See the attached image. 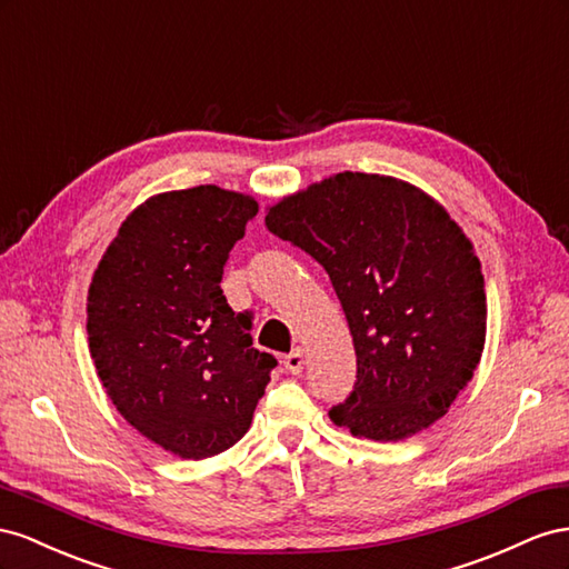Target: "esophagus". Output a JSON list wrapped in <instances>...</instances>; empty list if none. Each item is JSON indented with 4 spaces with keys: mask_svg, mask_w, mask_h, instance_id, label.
Returning a JSON list of instances; mask_svg holds the SVG:
<instances>
[{
    "mask_svg": "<svg viewBox=\"0 0 569 569\" xmlns=\"http://www.w3.org/2000/svg\"><path fill=\"white\" fill-rule=\"evenodd\" d=\"M283 367H286V371H290V375H300L302 367H305V355H302V350L288 352V355L283 357Z\"/></svg>",
    "mask_w": 569,
    "mask_h": 569,
    "instance_id": "obj_1",
    "label": "esophagus"
}]
</instances>
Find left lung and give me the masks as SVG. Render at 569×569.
Listing matches in <instances>:
<instances>
[{
    "label": "left lung",
    "instance_id": "left-lung-1",
    "mask_svg": "<svg viewBox=\"0 0 569 569\" xmlns=\"http://www.w3.org/2000/svg\"><path fill=\"white\" fill-rule=\"evenodd\" d=\"M267 229L327 269L357 355L333 425L402 441L441 419L472 379L486 340V293L472 242L419 188L343 171L283 198Z\"/></svg>",
    "mask_w": 569,
    "mask_h": 569
}]
</instances>
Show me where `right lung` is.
Wrapping results in <instances>:
<instances>
[{"instance_id":"add662e5","label":"right lung","mask_w":569,"mask_h":569,"mask_svg":"<svg viewBox=\"0 0 569 569\" xmlns=\"http://www.w3.org/2000/svg\"><path fill=\"white\" fill-rule=\"evenodd\" d=\"M254 214L252 198L217 186L154 194L121 223L88 290L90 355L111 402L183 460L246 436L276 367L252 348V315L219 286Z\"/></svg>"}]
</instances>
